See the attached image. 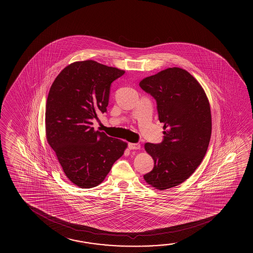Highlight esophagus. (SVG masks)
Returning <instances> with one entry per match:
<instances>
[{"mask_svg":"<svg viewBox=\"0 0 253 253\" xmlns=\"http://www.w3.org/2000/svg\"><path fill=\"white\" fill-rule=\"evenodd\" d=\"M128 147L130 150L140 149L141 145L137 143H128Z\"/></svg>","mask_w":253,"mask_h":253,"instance_id":"34e87169","label":"esophagus"}]
</instances>
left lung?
I'll return each instance as SVG.
<instances>
[{
	"label": "left lung",
	"mask_w": 253,
	"mask_h": 253,
	"mask_svg": "<svg viewBox=\"0 0 253 253\" xmlns=\"http://www.w3.org/2000/svg\"><path fill=\"white\" fill-rule=\"evenodd\" d=\"M139 86L155 99L164 124L162 143L145 145L154 167L144 179L163 191L184 182L203 161L211 138L210 104L198 80L177 67L145 78Z\"/></svg>",
	"instance_id": "1"
}]
</instances>
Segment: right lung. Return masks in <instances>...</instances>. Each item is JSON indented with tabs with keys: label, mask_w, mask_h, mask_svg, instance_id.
Listing matches in <instances>:
<instances>
[{
	"label": "right lung",
	"mask_w": 253,
	"mask_h": 253,
	"mask_svg": "<svg viewBox=\"0 0 253 253\" xmlns=\"http://www.w3.org/2000/svg\"><path fill=\"white\" fill-rule=\"evenodd\" d=\"M125 71L88 60L65 67L50 87L46 136L63 172L89 189L103 182L127 143L96 131L91 120L107 111L113 81Z\"/></svg>",
	"instance_id": "right-lung-1"
}]
</instances>
